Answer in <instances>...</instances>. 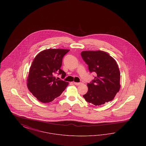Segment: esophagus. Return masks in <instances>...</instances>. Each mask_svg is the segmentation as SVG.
I'll list each match as a JSON object with an SVG mask.
<instances>
[{"label": "esophagus", "instance_id": "obj_1", "mask_svg": "<svg viewBox=\"0 0 146 146\" xmlns=\"http://www.w3.org/2000/svg\"><path fill=\"white\" fill-rule=\"evenodd\" d=\"M74 84L76 86H78V85H80V84H82L81 83H76V82H74Z\"/></svg>", "mask_w": 146, "mask_h": 146}]
</instances>
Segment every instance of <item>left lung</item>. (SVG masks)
<instances>
[{"instance_id":"8db88e82","label":"left lung","mask_w":146,"mask_h":146,"mask_svg":"<svg viewBox=\"0 0 146 146\" xmlns=\"http://www.w3.org/2000/svg\"><path fill=\"white\" fill-rule=\"evenodd\" d=\"M81 56L91 73H96L94 79L87 84L88 91L83 95L86 101L100 106L113 100L120 88V73L115 60L100 50L84 51Z\"/></svg>"}]
</instances>
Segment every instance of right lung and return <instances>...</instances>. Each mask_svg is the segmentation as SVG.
Returning <instances> with one entry per match:
<instances>
[{
    "label": "right lung",
    "mask_w": 146,
    "mask_h": 146,
    "mask_svg": "<svg viewBox=\"0 0 146 146\" xmlns=\"http://www.w3.org/2000/svg\"><path fill=\"white\" fill-rule=\"evenodd\" d=\"M70 50L49 49L39 52L30 67L28 79V90L42 103H49L60 96L68 83L56 79L55 74H66L61 69L62 58Z\"/></svg>",
    "instance_id": "add662e5"
}]
</instances>
